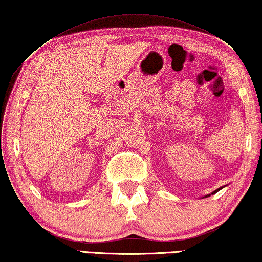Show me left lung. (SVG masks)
Returning a JSON list of instances; mask_svg holds the SVG:
<instances>
[{
  "mask_svg": "<svg viewBox=\"0 0 262 262\" xmlns=\"http://www.w3.org/2000/svg\"><path fill=\"white\" fill-rule=\"evenodd\" d=\"M219 190H221V188H218V190H215V191H214V192H213V193H212V194H214V193H216V192H218V191H219Z\"/></svg>",
  "mask_w": 262,
  "mask_h": 262,
  "instance_id": "obj_1",
  "label": "left lung"
}]
</instances>
